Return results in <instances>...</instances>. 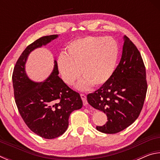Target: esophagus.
Returning <instances> with one entry per match:
<instances>
[{
  "label": "esophagus",
  "instance_id": "34e87169",
  "mask_svg": "<svg viewBox=\"0 0 160 160\" xmlns=\"http://www.w3.org/2000/svg\"><path fill=\"white\" fill-rule=\"evenodd\" d=\"M80 97H81V98H82L84 106H86V105L88 104V101H87L86 95H85V94H80Z\"/></svg>",
  "mask_w": 160,
  "mask_h": 160
}]
</instances>
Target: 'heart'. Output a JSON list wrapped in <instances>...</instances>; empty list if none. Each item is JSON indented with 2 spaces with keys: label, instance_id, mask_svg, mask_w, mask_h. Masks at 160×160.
Here are the masks:
<instances>
[{
  "label": "heart",
  "instance_id": "1",
  "mask_svg": "<svg viewBox=\"0 0 160 160\" xmlns=\"http://www.w3.org/2000/svg\"><path fill=\"white\" fill-rule=\"evenodd\" d=\"M67 53L58 55L56 66L63 82L77 85L80 90L101 87L114 73L119 55L118 42L112 37L88 36L75 39L66 47Z\"/></svg>",
  "mask_w": 160,
  "mask_h": 160
}]
</instances>
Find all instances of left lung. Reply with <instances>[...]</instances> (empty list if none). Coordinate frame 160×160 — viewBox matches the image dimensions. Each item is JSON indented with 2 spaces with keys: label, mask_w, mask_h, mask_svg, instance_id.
<instances>
[{
  "label": "left lung",
  "mask_w": 160,
  "mask_h": 160,
  "mask_svg": "<svg viewBox=\"0 0 160 160\" xmlns=\"http://www.w3.org/2000/svg\"><path fill=\"white\" fill-rule=\"evenodd\" d=\"M123 40L122 56L112 77L87 97L92 107L107 116V123L96 127L104 133H116L131 126L140 115L147 92L141 55L128 37L124 36Z\"/></svg>",
  "instance_id": "8db88e82"
}]
</instances>
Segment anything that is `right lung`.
<instances>
[{
	"instance_id": "add662e5",
	"label": "right lung",
	"mask_w": 160,
	"mask_h": 160,
	"mask_svg": "<svg viewBox=\"0 0 160 160\" xmlns=\"http://www.w3.org/2000/svg\"><path fill=\"white\" fill-rule=\"evenodd\" d=\"M58 37L44 36L29 44L18 58L12 73L15 103L20 116L32 132L46 139L63 135L68 126L70 113L82 107L79 93L59 78L56 60L53 71L43 82H34L26 73L29 53Z\"/></svg>"
}]
</instances>
